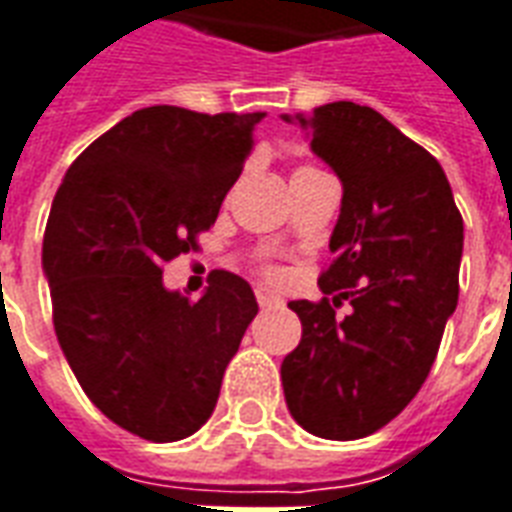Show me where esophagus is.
<instances>
[{
	"label": "esophagus",
	"mask_w": 512,
	"mask_h": 512,
	"mask_svg": "<svg viewBox=\"0 0 512 512\" xmlns=\"http://www.w3.org/2000/svg\"><path fill=\"white\" fill-rule=\"evenodd\" d=\"M255 298H257V304H260V309H276V306L285 304L279 295L271 293V290H266V287H257Z\"/></svg>",
	"instance_id": "1"
}]
</instances>
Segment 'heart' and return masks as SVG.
I'll list each match as a JSON object with an SVG mask.
<instances>
[{
	"mask_svg": "<svg viewBox=\"0 0 512 512\" xmlns=\"http://www.w3.org/2000/svg\"><path fill=\"white\" fill-rule=\"evenodd\" d=\"M298 170H306V168H298Z\"/></svg>",
	"mask_w": 512,
	"mask_h": 512,
	"instance_id": "obj_1",
	"label": "heart"
}]
</instances>
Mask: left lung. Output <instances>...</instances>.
I'll return each instance as SVG.
<instances>
[{
  "instance_id": "obj_1",
  "label": "left lung",
  "mask_w": 512,
  "mask_h": 512,
  "mask_svg": "<svg viewBox=\"0 0 512 512\" xmlns=\"http://www.w3.org/2000/svg\"><path fill=\"white\" fill-rule=\"evenodd\" d=\"M295 119L344 195L323 298L290 304L301 342L282 361L285 401L314 437L361 439L429 377L458 304L464 219L442 165L369 105L328 102ZM342 300L353 312L339 318Z\"/></svg>"
}]
</instances>
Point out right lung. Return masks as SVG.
Segmentation results:
<instances>
[{"mask_svg": "<svg viewBox=\"0 0 512 512\" xmlns=\"http://www.w3.org/2000/svg\"><path fill=\"white\" fill-rule=\"evenodd\" d=\"M263 116L140 108L56 189L43 236L56 339L94 407L140 439L176 442L211 418L255 320L241 276L214 271L192 301L162 287V268L200 249Z\"/></svg>", "mask_w": 512, "mask_h": 512, "instance_id": "obj_1", "label": "right lung"}]
</instances>
